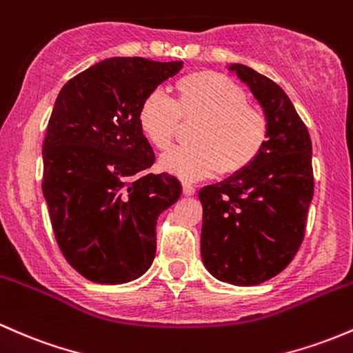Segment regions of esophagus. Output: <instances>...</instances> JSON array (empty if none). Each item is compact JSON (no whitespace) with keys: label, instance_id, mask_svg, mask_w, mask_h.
Segmentation results:
<instances>
[{"label":"esophagus","instance_id":"34e87169","mask_svg":"<svg viewBox=\"0 0 353 353\" xmlns=\"http://www.w3.org/2000/svg\"><path fill=\"white\" fill-rule=\"evenodd\" d=\"M181 188H183L185 196H192L193 193H195V187H192L190 183H181Z\"/></svg>","mask_w":353,"mask_h":353}]
</instances>
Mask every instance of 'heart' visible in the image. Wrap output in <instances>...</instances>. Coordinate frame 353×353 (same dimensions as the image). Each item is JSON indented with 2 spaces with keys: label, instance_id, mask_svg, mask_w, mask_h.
Listing matches in <instances>:
<instances>
[{
  "label": "heart",
  "instance_id": "obj_1",
  "mask_svg": "<svg viewBox=\"0 0 353 353\" xmlns=\"http://www.w3.org/2000/svg\"><path fill=\"white\" fill-rule=\"evenodd\" d=\"M181 121L195 123L192 145L160 158V168L181 180H199L221 172L239 175L257 161L269 141V117L227 75L195 70L178 79L175 101L153 90L141 101L138 126L157 150H166L180 132Z\"/></svg>",
  "mask_w": 353,
  "mask_h": 353
}]
</instances>
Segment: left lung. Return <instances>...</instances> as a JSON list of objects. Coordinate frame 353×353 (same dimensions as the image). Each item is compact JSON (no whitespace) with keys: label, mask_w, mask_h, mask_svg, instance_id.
Masks as SVG:
<instances>
[{"label":"left lung","mask_w":353,"mask_h":353,"mask_svg":"<svg viewBox=\"0 0 353 353\" xmlns=\"http://www.w3.org/2000/svg\"><path fill=\"white\" fill-rule=\"evenodd\" d=\"M269 117V141L248 170L199 192L200 251L212 276L254 286L279 274L305 239L313 199L312 139L284 90L251 67H229Z\"/></svg>","instance_id":"obj_1"}]
</instances>
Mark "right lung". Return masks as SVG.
Masks as SVG:
<instances>
[{"label": "right lung", "instance_id": "obj_1", "mask_svg": "<svg viewBox=\"0 0 353 353\" xmlns=\"http://www.w3.org/2000/svg\"><path fill=\"white\" fill-rule=\"evenodd\" d=\"M183 62L112 57L72 77L57 97L43 141V181L57 244L85 279L139 278L157 254V221L181 185L154 175L138 126L141 101Z\"/></svg>", "mask_w": 353, "mask_h": 353}]
</instances>
